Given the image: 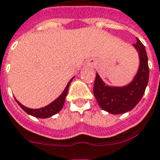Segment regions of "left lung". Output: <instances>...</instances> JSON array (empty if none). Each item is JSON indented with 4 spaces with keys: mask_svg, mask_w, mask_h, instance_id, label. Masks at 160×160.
<instances>
[{
    "mask_svg": "<svg viewBox=\"0 0 160 160\" xmlns=\"http://www.w3.org/2000/svg\"><path fill=\"white\" fill-rule=\"evenodd\" d=\"M133 46L140 55V67L135 78L123 88H110L96 73L93 93L101 109L113 114L130 111L142 100L149 81L148 58L145 46L137 38Z\"/></svg>",
    "mask_w": 160,
    "mask_h": 160,
    "instance_id": "1",
    "label": "left lung"
}]
</instances>
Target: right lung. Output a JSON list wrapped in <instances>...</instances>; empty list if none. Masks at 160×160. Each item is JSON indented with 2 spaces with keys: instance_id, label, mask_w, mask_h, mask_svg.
<instances>
[{
  "instance_id": "obj_1",
  "label": "right lung",
  "mask_w": 160,
  "mask_h": 160,
  "mask_svg": "<svg viewBox=\"0 0 160 160\" xmlns=\"http://www.w3.org/2000/svg\"><path fill=\"white\" fill-rule=\"evenodd\" d=\"M72 80V78L71 79L70 81L68 82V85L66 86L65 89L63 92L60 96L58 97L55 101H54L53 102L51 103L50 105H48L47 106L43 107V108H40V109H29V108H27V107L23 106V105H21L20 103L18 102L16 100V102L18 103V105L22 108V109L24 110L25 112L28 114L32 116H34L36 118H47L49 117H51L52 115L57 113L58 112H59L61 110V109L63 108V105L64 104V101H65V97L68 94V87L70 85L71 81Z\"/></svg>"
}]
</instances>
